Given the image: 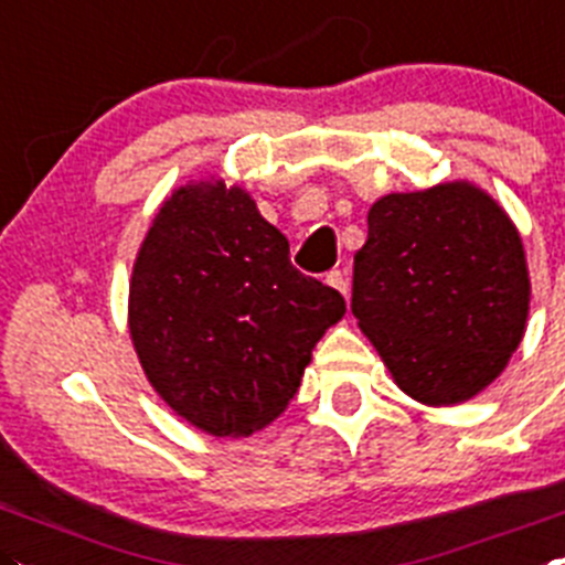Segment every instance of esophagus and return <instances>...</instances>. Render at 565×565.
Here are the masks:
<instances>
[{
  "label": "esophagus",
  "mask_w": 565,
  "mask_h": 565,
  "mask_svg": "<svg viewBox=\"0 0 565 565\" xmlns=\"http://www.w3.org/2000/svg\"><path fill=\"white\" fill-rule=\"evenodd\" d=\"M327 282H330L335 291H341L343 297H347V277H343L341 268H332V271H327Z\"/></svg>",
  "instance_id": "obj_1"
}]
</instances>
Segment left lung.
Returning <instances> with one entry per match:
<instances>
[{
  "instance_id": "left-lung-1",
  "label": "left lung",
  "mask_w": 565,
  "mask_h": 565,
  "mask_svg": "<svg viewBox=\"0 0 565 565\" xmlns=\"http://www.w3.org/2000/svg\"><path fill=\"white\" fill-rule=\"evenodd\" d=\"M521 238L466 182L388 193L354 255L352 313L405 394L458 405L486 388L524 335Z\"/></svg>"
}]
</instances>
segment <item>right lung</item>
I'll use <instances>...</instances> for the list:
<instances>
[{
	"label": "right lung",
	"instance_id": "right-lung-1",
	"mask_svg": "<svg viewBox=\"0 0 565 565\" xmlns=\"http://www.w3.org/2000/svg\"><path fill=\"white\" fill-rule=\"evenodd\" d=\"M343 313L341 294L294 266L286 235L241 188L171 193L132 268L130 335L143 372L211 435H249L286 411Z\"/></svg>",
	"mask_w": 565,
	"mask_h": 565
}]
</instances>
